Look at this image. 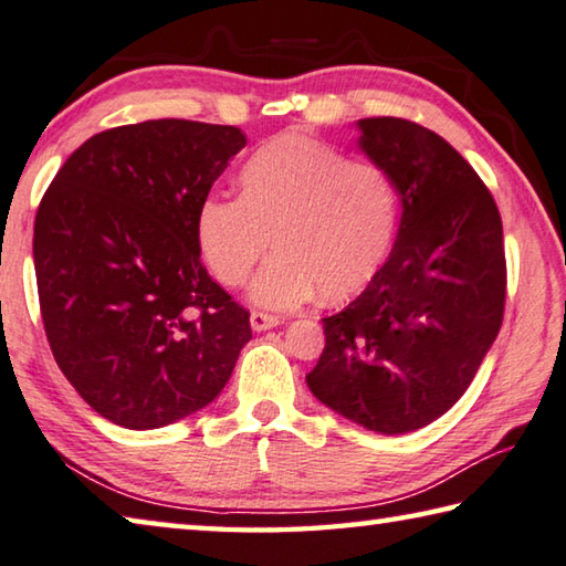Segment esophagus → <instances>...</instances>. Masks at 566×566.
I'll return each instance as SVG.
<instances>
[{
	"mask_svg": "<svg viewBox=\"0 0 566 566\" xmlns=\"http://www.w3.org/2000/svg\"><path fill=\"white\" fill-rule=\"evenodd\" d=\"M281 323V318L277 315H271V313H263V311H253L251 313V328L253 331H268V328H275V325Z\"/></svg>",
	"mask_w": 566,
	"mask_h": 566,
	"instance_id": "34e87169",
	"label": "esophagus"
}]
</instances>
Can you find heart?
<instances>
[{"label": "heart", "instance_id": "1", "mask_svg": "<svg viewBox=\"0 0 566 566\" xmlns=\"http://www.w3.org/2000/svg\"><path fill=\"white\" fill-rule=\"evenodd\" d=\"M238 198L208 196L196 241L223 285L251 277L265 248L275 253L253 283V301L293 308L315 293L343 303L378 277L400 228V191L388 168L353 161L343 148L281 134L235 171Z\"/></svg>", "mask_w": 566, "mask_h": 566}]
</instances>
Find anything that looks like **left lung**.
Wrapping results in <instances>:
<instances>
[{
  "label": "left lung",
  "instance_id": "left-lung-1",
  "mask_svg": "<svg viewBox=\"0 0 566 566\" xmlns=\"http://www.w3.org/2000/svg\"><path fill=\"white\" fill-rule=\"evenodd\" d=\"M360 148L398 184V241L348 308L323 318L305 375L343 418L382 434L420 430L470 388L497 338L507 295L502 218L478 171L430 128L360 118Z\"/></svg>",
  "mask_w": 566,
  "mask_h": 566
}]
</instances>
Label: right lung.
Masks as SVG:
<instances>
[{"mask_svg": "<svg viewBox=\"0 0 566 566\" xmlns=\"http://www.w3.org/2000/svg\"><path fill=\"white\" fill-rule=\"evenodd\" d=\"M245 146L235 126L158 118L88 138L34 221L49 348L108 422L154 430L206 408L251 340V313L201 263L196 213Z\"/></svg>", "mask_w": 566, "mask_h": 566, "instance_id": "right-lung-1", "label": "right lung"}]
</instances>
